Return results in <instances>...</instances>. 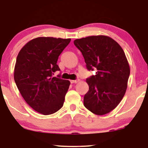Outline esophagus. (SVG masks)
<instances>
[{"label":"esophagus","instance_id":"obj_1","mask_svg":"<svg viewBox=\"0 0 148 148\" xmlns=\"http://www.w3.org/2000/svg\"><path fill=\"white\" fill-rule=\"evenodd\" d=\"M70 82L71 84H77V83L79 82V79H77L75 80H71Z\"/></svg>","mask_w":148,"mask_h":148}]
</instances>
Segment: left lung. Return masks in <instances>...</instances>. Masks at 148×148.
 <instances>
[{
	"mask_svg": "<svg viewBox=\"0 0 148 148\" xmlns=\"http://www.w3.org/2000/svg\"><path fill=\"white\" fill-rule=\"evenodd\" d=\"M82 52L86 67L96 75L86 79L89 90L84 96L86 108L104 115L116 108L124 96L130 67L123 48L106 36H92L74 40Z\"/></svg>",
	"mask_w": 148,
	"mask_h": 148,
	"instance_id": "left-lung-1",
	"label": "left lung"
}]
</instances>
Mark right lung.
<instances>
[{
  "label": "right lung",
  "mask_w": 148,
  "mask_h": 148,
  "mask_svg": "<svg viewBox=\"0 0 148 148\" xmlns=\"http://www.w3.org/2000/svg\"><path fill=\"white\" fill-rule=\"evenodd\" d=\"M70 38L38 37L28 42L18 54L14 79L22 97L34 110L52 114L63 106L69 80L52 77L60 71L58 56Z\"/></svg>",
  "instance_id": "add662e5"
}]
</instances>
